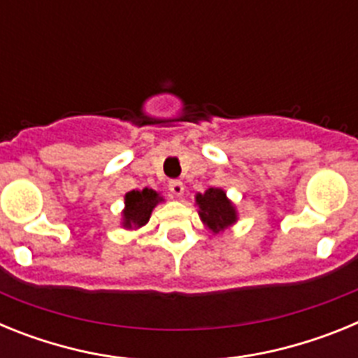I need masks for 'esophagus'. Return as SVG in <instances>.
<instances>
[{
	"label": "esophagus",
	"instance_id": "1",
	"mask_svg": "<svg viewBox=\"0 0 358 358\" xmlns=\"http://www.w3.org/2000/svg\"><path fill=\"white\" fill-rule=\"evenodd\" d=\"M169 189L176 197H182V194H185V185H182V181H177L176 179V181L169 182Z\"/></svg>",
	"mask_w": 358,
	"mask_h": 358
}]
</instances>
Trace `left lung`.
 <instances>
[{
	"label": "left lung",
	"instance_id": "1",
	"mask_svg": "<svg viewBox=\"0 0 358 358\" xmlns=\"http://www.w3.org/2000/svg\"><path fill=\"white\" fill-rule=\"evenodd\" d=\"M195 206L199 208V217L202 224L213 235L229 229L238 220L235 204L227 199L222 188H208L204 194L195 195Z\"/></svg>",
	"mask_w": 358,
	"mask_h": 358
}]
</instances>
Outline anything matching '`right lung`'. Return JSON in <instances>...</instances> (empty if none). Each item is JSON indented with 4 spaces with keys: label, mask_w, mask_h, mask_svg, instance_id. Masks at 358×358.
<instances>
[{
    "label": "right lung",
    "mask_w": 358,
    "mask_h": 358,
    "mask_svg": "<svg viewBox=\"0 0 358 358\" xmlns=\"http://www.w3.org/2000/svg\"><path fill=\"white\" fill-rule=\"evenodd\" d=\"M164 202L163 195L152 188L132 189L125 194V208L122 211V226L125 229H140L150 220L154 208Z\"/></svg>",
    "instance_id": "add662e5"
}]
</instances>
